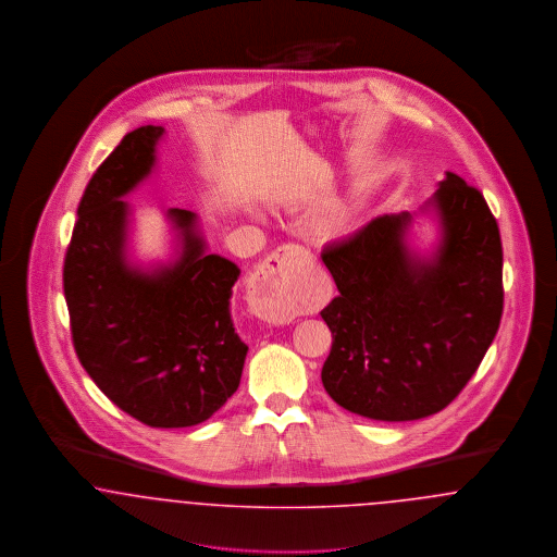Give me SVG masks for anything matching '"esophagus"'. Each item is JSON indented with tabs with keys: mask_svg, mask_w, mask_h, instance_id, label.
I'll list each match as a JSON object with an SVG mask.
<instances>
[{
	"mask_svg": "<svg viewBox=\"0 0 557 557\" xmlns=\"http://www.w3.org/2000/svg\"><path fill=\"white\" fill-rule=\"evenodd\" d=\"M309 263L311 252L298 244H286L271 252L250 280L252 311L275 325L290 323L296 318L300 273Z\"/></svg>",
	"mask_w": 557,
	"mask_h": 557,
	"instance_id": "esophagus-1",
	"label": "esophagus"
}]
</instances>
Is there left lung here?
Instances as JSON below:
<instances>
[{
    "instance_id": "8db88e82",
    "label": "left lung",
    "mask_w": 557,
    "mask_h": 557,
    "mask_svg": "<svg viewBox=\"0 0 557 557\" xmlns=\"http://www.w3.org/2000/svg\"><path fill=\"white\" fill-rule=\"evenodd\" d=\"M425 207L443 238L418 257L411 214H382L321 261L338 296L321 311L332 350L321 382L350 413L409 422L445 409L493 343L504 313L499 225L476 187L447 173Z\"/></svg>"
}]
</instances>
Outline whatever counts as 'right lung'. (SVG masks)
<instances>
[{"label": "right lung", "mask_w": 557, "mask_h": 557, "mask_svg": "<svg viewBox=\"0 0 557 557\" xmlns=\"http://www.w3.org/2000/svg\"><path fill=\"white\" fill-rule=\"evenodd\" d=\"M164 129L127 133L85 187L64 257V298L81 366L119 409L150 428L209 420L239 386L248 346L230 313L236 263L209 255L196 212L169 209L182 250L150 271L127 261L121 200L157 160Z\"/></svg>", "instance_id": "right-lung-1"}]
</instances>
